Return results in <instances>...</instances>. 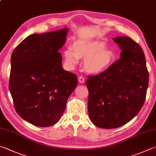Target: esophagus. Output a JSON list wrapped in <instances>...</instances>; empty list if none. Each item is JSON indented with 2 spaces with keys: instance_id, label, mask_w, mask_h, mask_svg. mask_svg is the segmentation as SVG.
<instances>
[{
  "instance_id": "34e87169",
  "label": "esophagus",
  "mask_w": 156,
  "mask_h": 156,
  "mask_svg": "<svg viewBox=\"0 0 156 156\" xmlns=\"http://www.w3.org/2000/svg\"><path fill=\"white\" fill-rule=\"evenodd\" d=\"M78 82L80 83H84V78L82 76H80L78 78Z\"/></svg>"
}]
</instances>
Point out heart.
<instances>
[{"label": "heart", "instance_id": "1", "mask_svg": "<svg viewBox=\"0 0 156 156\" xmlns=\"http://www.w3.org/2000/svg\"><path fill=\"white\" fill-rule=\"evenodd\" d=\"M72 50L64 52L65 60L67 65L73 67L78 63V58L84 59V68L90 73L104 72L114 61V55L106 49V46L99 41H76Z\"/></svg>", "mask_w": 156, "mask_h": 156}]
</instances>
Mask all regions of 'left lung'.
Returning a JSON list of instances; mask_svg holds the SVG:
<instances>
[{
	"label": "left lung",
	"mask_w": 156,
	"mask_h": 156,
	"mask_svg": "<svg viewBox=\"0 0 156 156\" xmlns=\"http://www.w3.org/2000/svg\"><path fill=\"white\" fill-rule=\"evenodd\" d=\"M121 58L98 75L89 76L88 111L95 126L112 129L131 121L143 107L149 72L141 47L128 37H117Z\"/></svg>",
	"instance_id": "1"
}]
</instances>
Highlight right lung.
I'll return each mask as SVG.
<instances>
[{"label":"right lung","instance_id":"1","mask_svg":"<svg viewBox=\"0 0 156 156\" xmlns=\"http://www.w3.org/2000/svg\"><path fill=\"white\" fill-rule=\"evenodd\" d=\"M68 29L33 34L11 58L9 89L20 117L33 125L49 127L59 121L78 84L76 75L64 70L58 52Z\"/></svg>","mask_w":156,"mask_h":156}]
</instances>
